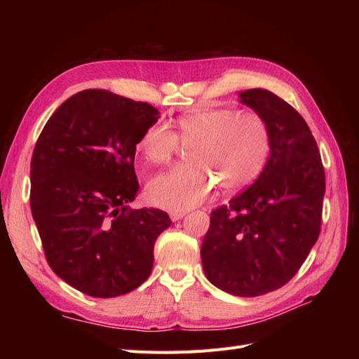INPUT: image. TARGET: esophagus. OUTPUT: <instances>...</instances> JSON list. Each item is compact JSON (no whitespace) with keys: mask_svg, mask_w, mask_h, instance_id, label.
Here are the masks:
<instances>
[{"mask_svg":"<svg viewBox=\"0 0 359 359\" xmlns=\"http://www.w3.org/2000/svg\"><path fill=\"white\" fill-rule=\"evenodd\" d=\"M169 215H170V220L172 222H178V220H181L182 217H184V212H170Z\"/></svg>","mask_w":359,"mask_h":359,"instance_id":"34e87169","label":"esophagus"}]
</instances>
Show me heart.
Masks as SVG:
<instances>
[{"label":"heart","instance_id":"b5f03b06","mask_svg":"<svg viewBox=\"0 0 359 359\" xmlns=\"http://www.w3.org/2000/svg\"><path fill=\"white\" fill-rule=\"evenodd\" d=\"M187 147V163L149 181V202L173 212L201 205L219 182L224 191L252 184L271 154V133L262 116L232 107L196 109L172 121L148 126L136 148L151 165H166Z\"/></svg>","mask_w":359,"mask_h":359}]
</instances>
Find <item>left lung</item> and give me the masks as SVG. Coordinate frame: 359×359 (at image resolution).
Listing matches in <instances>:
<instances>
[{"label":"left lung","instance_id":"1","mask_svg":"<svg viewBox=\"0 0 359 359\" xmlns=\"http://www.w3.org/2000/svg\"><path fill=\"white\" fill-rule=\"evenodd\" d=\"M241 102L265 119L271 154L245 191L212 210L201 257L214 286L236 297H259L285 286L316 244L325 170L307 123L268 90Z\"/></svg>","mask_w":359,"mask_h":359}]
</instances>
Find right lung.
Wrapping results in <instances>:
<instances>
[{"mask_svg":"<svg viewBox=\"0 0 359 359\" xmlns=\"http://www.w3.org/2000/svg\"><path fill=\"white\" fill-rule=\"evenodd\" d=\"M156 107L104 90L72 95L49 118L31 158L29 205L46 260L60 278L95 298L139 287L170 226L158 208L130 210L139 182L136 144Z\"/></svg>","mask_w":359,"mask_h":359,"instance_id":"right-lung-1","label":"right lung"}]
</instances>
